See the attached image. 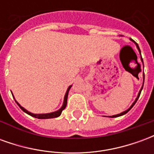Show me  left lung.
I'll list each match as a JSON object with an SVG mask.
<instances>
[{"label": "left lung", "mask_w": 154, "mask_h": 154, "mask_svg": "<svg viewBox=\"0 0 154 154\" xmlns=\"http://www.w3.org/2000/svg\"><path fill=\"white\" fill-rule=\"evenodd\" d=\"M130 40L133 41L132 39H131V38H130ZM133 42H134V44H135L136 48H138V50H139V54H140V55H141V51H140V49H139V45H138V44H136V43H135V42H134V41H133ZM140 59H141V62H142V63H143V61L142 57H140ZM143 83H144V72H143V85H142V87H141V89H140V90H139V94H138V96H137V97H136L135 100H134V102H133V104H132V105H131V106H130V107H129V109H127V110H125V111H123V112H121V113L118 114V115H115V116H108V117H110V118H115V117H119V116H124V115H125V114L127 113V112H129V110H131V108H132V107L134 106V105H135L136 101H137V100H138V99H139V96H140V93H141V91H142L143 87Z\"/></svg>", "instance_id": "1"}]
</instances>
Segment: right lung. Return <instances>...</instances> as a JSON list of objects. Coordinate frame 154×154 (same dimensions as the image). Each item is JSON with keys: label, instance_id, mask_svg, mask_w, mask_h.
<instances>
[{"label": "right lung", "instance_id": "1", "mask_svg": "<svg viewBox=\"0 0 154 154\" xmlns=\"http://www.w3.org/2000/svg\"><path fill=\"white\" fill-rule=\"evenodd\" d=\"M72 87V85L68 87L67 88V91H66V93H65V96H64V100H63V106L61 107L59 110H56V111H54V112H51V113H46V114H34L31 113V112H29L28 110L25 109L24 107L21 106L20 104L16 101V100L15 99V97H14V95H12L13 97H14V99H15V102L17 103L20 108L24 112H25L26 114H28L29 116H31L32 117H35V118H38V119H51V118H56V117H58V116H60L61 114H62V111L66 108V106H67V96H68V92H69V90H70V88Z\"/></svg>", "mask_w": 154, "mask_h": 154}]
</instances>
